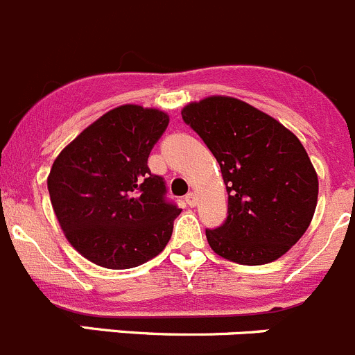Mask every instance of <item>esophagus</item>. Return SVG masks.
<instances>
[{
	"label": "esophagus",
	"mask_w": 355,
	"mask_h": 355,
	"mask_svg": "<svg viewBox=\"0 0 355 355\" xmlns=\"http://www.w3.org/2000/svg\"><path fill=\"white\" fill-rule=\"evenodd\" d=\"M184 200H187L188 205H191V207H193V205L197 204V195H195L193 191H190V193H188L187 197H184Z\"/></svg>",
	"instance_id": "esophagus-1"
}]
</instances>
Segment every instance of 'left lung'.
<instances>
[{"label": "left lung", "mask_w": 355, "mask_h": 355, "mask_svg": "<svg viewBox=\"0 0 355 355\" xmlns=\"http://www.w3.org/2000/svg\"><path fill=\"white\" fill-rule=\"evenodd\" d=\"M221 167L228 216L205 230L212 251L241 265L275 261L313 218L317 172L298 137L234 97L212 96L181 111Z\"/></svg>", "instance_id": "8db88e82"}]
</instances>
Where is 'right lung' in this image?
<instances>
[{"label":"right lung","mask_w":355,"mask_h":355,"mask_svg":"<svg viewBox=\"0 0 355 355\" xmlns=\"http://www.w3.org/2000/svg\"><path fill=\"white\" fill-rule=\"evenodd\" d=\"M168 125L153 107L125 104L89 125L50 168L49 193L64 235L104 268H134L164 251L181 209L148 157Z\"/></svg>","instance_id":"add662e5"}]
</instances>
